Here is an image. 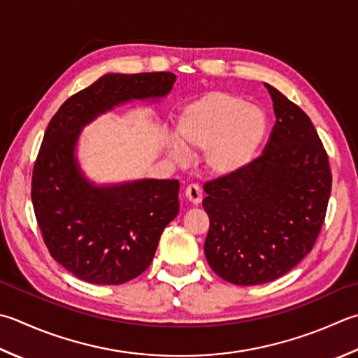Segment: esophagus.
<instances>
[{
    "instance_id": "34e87169",
    "label": "esophagus",
    "mask_w": 358,
    "mask_h": 358,
    "mask_svg": "<svg viewBox=\"0 0 358 358\" xmlns=\"http://www.w3.org/2000/svg\"><path fill=\"white\" fill-rule=\"evenodd\" d=\"M185 195L186 199L194 203V205H199V203H201L203 200V192H201V187L199 185H189L186 189H185Z\"/></svg>"
}]
</instances>
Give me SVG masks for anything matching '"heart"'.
I'll return each mask as SVG.
<instances>
[{
  "label": "heart",
  "instance_id": "obj_1",
  "mask_svg": "<svg viewBox=\"0 0 358 358\" xmlns=\"http://www.w3.org/2000/svg\"><path fill=\"white\" fill-rule=\"evenodd\" d=\"M268 121L262 110L243 97L211 91L181 108L175 136L186 150L201 152L205 171L215 178L243 172L256 159L267 138ZM181 147L173 157L181 158Z\"/></svg>",
  "mask_w": 358,
  "mask_h": 358
}]
</instances>
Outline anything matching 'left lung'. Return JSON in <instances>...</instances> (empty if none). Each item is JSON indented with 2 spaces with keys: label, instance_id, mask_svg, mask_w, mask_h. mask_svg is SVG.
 Returning <instances> with one entry per match:
<instances>
[{
  "label": "left lung",
  "instance_id": "obj_1",
  "mask_svg": "<svg viewBox=\"0 0 358 358\" xmlns=\"http://www.w3.org/2000/svg\"><path fill=\"white\" fill-rule=\"evenodd\" d=\"M265 87L276 122L262 155L234 177L203 186L206 261L236 285L275 281L296 267L318 239L332 189L329 157L309 116Z\"/></svg>",
  "mask_w": 358,
  "mask_h": 358
}]
</instances>
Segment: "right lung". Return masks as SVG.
Wrapping results in <instances>:
<instances>
[{"mask_svg": "<svg viewBox=\"0 0 358 358\" xmlns=\"http://www.w3.org/2000/svg\"><path fill=\"white\" fill-rule=\"evenodd\" d=\"M172 73L105 74L62 103L35 159L31 197L51 256L76 278L117 285L149 268L167 223L178 214L177 180L94 186L74 158L83 125L121 102L163 97Z\"/></svg>", "mask_w": 358, "mask_h": 358, "instance_id": "right-lung-1", "label": "right lung"}]
</instances>
